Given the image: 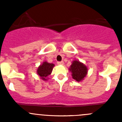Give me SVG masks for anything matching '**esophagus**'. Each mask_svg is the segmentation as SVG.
<instances>
[{
	"instance_id": "obj_1",
	"label": "esophagus",
	"mask_w": 122,
	"mask_h": 122,
	"mask_svg": "<svg viewBox=\"0 0 122 122\" xmlns=\"http://www.w3.org/2000/svg\"><path fill=\"white\" fill-rule=\"evenodd\" d=\"M58 65H63L64 64V62L63 61H58L57 62Z\"/></svg>"
}]
</instances>
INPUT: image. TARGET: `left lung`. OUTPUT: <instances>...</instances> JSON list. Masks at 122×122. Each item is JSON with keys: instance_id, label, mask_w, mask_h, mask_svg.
<instances>
[{"instance_id": "1", "label": "left lung", "mask_w": 122, "mask_h": 122, "mask_svg": "<svg viewBox=\"0 0 122 122\" xmlns=\"http://www.w3.org/2000/svg\"><path fill=\"white\" fill-rule=\"evenodd\" d=\"M69 70L71 72L72 78L78 82L83 80L88 72L87 67L84 64L77 60L72 61Z\"/></svg>"}]
</instances>
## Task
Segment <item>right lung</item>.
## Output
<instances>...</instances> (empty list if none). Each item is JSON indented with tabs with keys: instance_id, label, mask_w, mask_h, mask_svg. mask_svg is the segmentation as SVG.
Instances as JSON below:
<instances>
[{
	"instance_id": "1",
	"label": "right lung",
	"mask_w": 122,
	"mask_h": 122,
	"mask_svg": "<svg viewBox=\"0 0 122 122\" xmlns=\"http://www.w3.org/2000/svg\"><path fill=\"white\" fill-rule=\"evenodd\" d=\"M54 66L55 65L54 64L48 63L46 61H44L42 64L39 66L36 71V73L42 80L46 81L48 80L46 78L51 74Z\"/></svg>"
}]
</instances>
